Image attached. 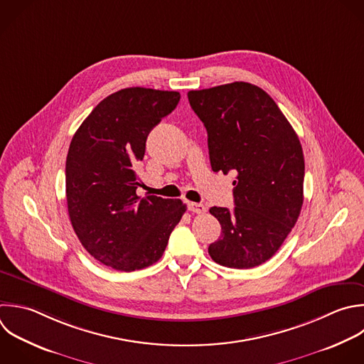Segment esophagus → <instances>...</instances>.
<instances>
[{
	"label": "esophagus",
	"instance_id": "1",
	"mask_svg": "<svg viewBox=\"0 0 364 364\" xmlns=\"http://www.w3.org/2000/svg\"><path fill=\"white\" fill-rule=\"evenodd\" d=\"M188 209H189L191 212H193V213H205V212L208 210L205 205H202V203H193V202H189V203H188Z\"/></svg>",
	"mask_w": 364,
	"mask_h": 364
}]
</instances>
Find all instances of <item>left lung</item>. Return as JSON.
I'll return each mask as SVG.
<instances>
[{
    "label": "left lung",
    "instance_id": "obj_1",
    "mask_svg": "<svg viewBox=\"0 0 364 364\" xmlns=\"http://www.w3.org/2000/svg\"><path fill=\"white\" fill-rule=\"evenodd\" d=\"M188 100L206 128L212 171L236 173L233 210L209 209L222 233L208 252L226 267L259 266L279 250L300 215V141L276 102L249 82L189 91Z\"/></svg>",
    "mask_w": 364,
    "mask_h": 364
}]
</instances>
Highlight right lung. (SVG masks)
<instances>
[{"label":"right lung","mask_w":364,"mask_h":364,"mask_svg":"<svg viewBox=\"0 0 364 364\" xmlns=\"http://www.w3.org/2000/svg\"><path fill=\"white\" fill-rule=\"evenodd\" d=\"M179 100L176 91L121 90L102 100L73 136L65 164L70 219L87 252L115 270L158 262L186 210L181 199L136 195L135 166L146 138Z\"/></svg>","instance_id":"obj_1"}]
</instances>
